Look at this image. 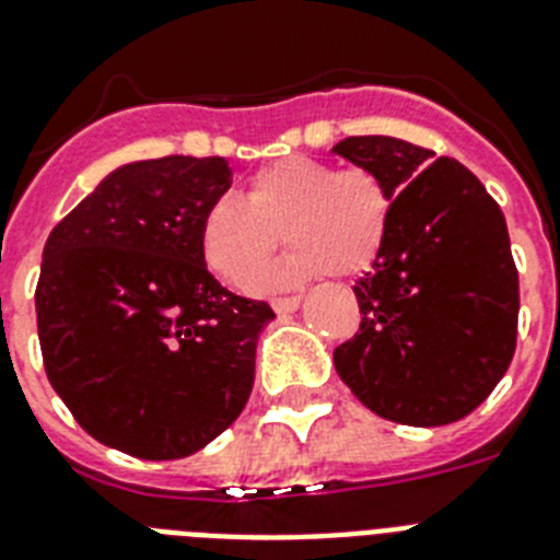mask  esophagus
<instances>
[{"instance_id":"obj_1","label":"esophagus","mask_w":560,"mask_h":560,"mask_svg":"<svg viewBox=\"0 0 560 560\" xmlns=\"http://www.w3.org/2000/svg\"><path fill=\"white\" fill-rule=\"evenodd\" d=\"M299 304H302V295H281V299H272V307H276L279 316H288V313L299 310Z\"/></svg>"}]
</instances>
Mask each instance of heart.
<instances>
[{
	"label": "heart",
	"mask_w": 560,
	"mask_h": 560,
	"mask_svg": "<svg viewBox=\"0 0 560 560\" xmlns=\"http://www.w3.org/2000/svg\"><path fill=\"white\" fill-rule=\"evenodd\" d=\"M393 190L361 164L336 167L313 156H284L247 178L244 201H210L199 244L210 270L233 288H247L276 247L288 258L261 276L267 288L332 272L361 276L382 258L393 230Z\"/></svg>",
	"instance_id": "1"
}]
</instances>
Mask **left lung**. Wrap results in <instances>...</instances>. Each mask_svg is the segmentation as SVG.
<instances>
[{"label":"left lung","instance_id":"obj_1","mask_svg":"<svg viewBox=\"0 0 560 560\" xmlns=\"http://www.w3.org/2000/svg\"><path fill=\"white\" fill-rule=\"evenodd\" d=\"M393 190V230L355 281L359 332L332 352L341 382L375 416L410 427L469 416L510 368L518 270L504 213L462 162L393 136L332 148Z\"/></svg>","mask_w":560,"mask_h":560}]
</instances>
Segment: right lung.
<instances>
[{
  "instance_id": "right-lung-1",
  "label": "right lung",
  "mask_w": 560,
  "mask_h": 560,
  "mask_svg": "<svg viewBox=\"0 0 560 560\" xmlns=\"http://www.w3.org/2000/svg\"><path fill=\"white\" fill-rule=\"evenodd\" d=\"M222 156L125 164L50 230L36 284L42 361L84 432L171 462L222 435L250 398L267 302L205 265L201 215L230 190Z\"/></svg>"
}]
</instances>
